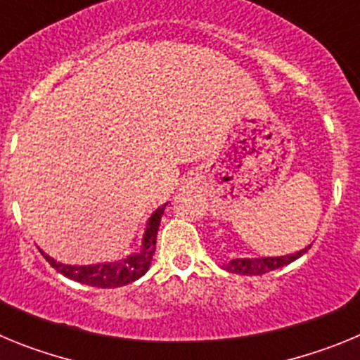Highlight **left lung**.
Instances as JSON below:
<instances>
[{
  "label": "left lung",
  "mask_w": 360,
  "mask_h": 360,
  "mask_svg": "<svg viewBox=\"0 0 360 360\" xmlns=\"http://www.w3.org/2000/svg\"><path fill=\"white\" fill-rule=\"evenodd\" d=\"M310 249V245L304 247L303 250H297L294 254H287V256H272V257H234L231 262L224 265V269L232 274L241 276H262L270 272V270L281 269V266L288 265V263L295 262L297 257L303 256L307 250Z\"/></svg>",
  "instance_id": "8db88e82"
}]
</instances>
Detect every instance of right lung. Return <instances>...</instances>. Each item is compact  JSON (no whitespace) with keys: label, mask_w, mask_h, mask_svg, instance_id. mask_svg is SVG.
<instances>
[{"label":"right lung","mask_w":360,"mask_h":360,"mask_svg":"<svg viewBox=\"0 0 360 360\" xmlns=\"http://www.w3.org/2000/svg\"><path fill=\"white\" fill-rule=\"evenodd\" d=\"M165 205L167 203L155 209L151 218L148 219L141 249L136 250V252H131L129 256L122 257L119 262H104L95 263V265H66V263L56 262L53 257L44 254L43 250H41V254L59 274L66 276V278L73 279V281L82 283V285H90V287L97 288H117L129 285V283L142 278L148 272L149 265H151L155 245H157L158 227H160V219L162 214H164Z\"/></svg>","instance_id":"1"}]
</instances>
